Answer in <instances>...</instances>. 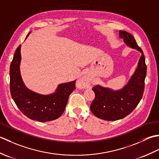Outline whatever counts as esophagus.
Segmentation results:
<instances>
[{"mask_svg":"<svg viewBox=\"0 0 159 159\" xmlns=\"http://www.w3.org/2000/svg\"><path fill=\"white\" fill-rule=\"evenodd\" d=\"M83 82H84V80H81L79 81V83H83Z\"/></svg>","mask_w":159,"mask_h":159,"instance_id":"obj_1","label":"esophagus"}]
</instances>
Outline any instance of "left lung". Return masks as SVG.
I'll use <instances>...</instances> for the list:
<instances>
[{"instance_id": "1", "label": "left lung", "mask_w": 159, "mask_h": 159, "mask_svg": "<svg viewBox=\"0 0 159 159\" xmlns=\"http://www.w3.org/2000/svg\"><path fill=\"white\" fill-rule=\"evenodd\" d=\"M119 36L126 46L139 51L141 56L136 70L123 88L113 90L97 85L92 89L96 96L91 104L90 109L94 116L107 121L122 119L135 109L142 98L146 76L147 67L143 52L133 35L119 31Z\"/></svg>"}]
</instances>
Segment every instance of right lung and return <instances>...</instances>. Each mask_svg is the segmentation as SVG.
Listing matches in <instances>:
<instances>
[{
  "label": "right lung",
  "instance_id": "1",
  "mask_svg": "<svg viewBox=\"0 0 159 159\" xmlns=\"http://www.w3.org/2000/svg\"><path fill=\"white\" fill-rule=\"evenodd\" d=\"M20 49L21 45L16 50L10 66V92L13 101L20 111L31 120L44 122L57 119L65 110L70 93L76 89V80L59 84L55 92L48 95L28 89L20 74Z\"/></svg>",
  "mask_w": 159,
  "mask_h": 159
}]
</instances>
